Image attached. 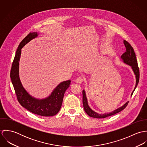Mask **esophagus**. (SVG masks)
Returning a JSON list of instances; mask_svg holds the SVG:
<instances>
[{
    "label": "esophagus",
    "instance_id": "1",
    "mask_svg": "<svg viewBox=\"0 0 147 147\" xmlns=\"http://www.w3.org/2000/svg\"><path fill=\"white\" fill-rule=\"evenodd\" d=\"M83 81V78H82V77H78V78L76 79V82L77 83H79V84L82 83Z\"/></svg>",
    "mask_w": 147,
    "mask_h": 147
}]
</instances>
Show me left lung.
Returning <instances> with one entry per match:
<instances>
[{
  "instance_id": "obj_1",
  "label": "left lung",
  "mask_w": 147,
  "mask_h": 147,
  "mask_svg": "<svg viewBox=\"0 0 147 147\" xmlns=\"http://www.w3.org/2000/svg\"><path fill=\"white\" fill-rule=\"evenodd\" d=\"M123 43L126 47V51L125 53H123L122 55L121 58L123 63H125L126 64H128V65H129L131 67V68L135 75V78H136V85L135 86L134 89L133 90L132 92L131 93V96H132L134 90H135L139 82V76H140L139 69L138 65L136 55H135V53L134 52V50L132 47L131 46V45L128 42H127L125 40H123ZM128 101L126 102V103L123 106L119 107V108L115 109V110H114L110 113H104V114H99V113H97L95 112L94 111H93L89 107V106L88 105L85 91V90H83V104L84 110H85V113L90 117H93V118H105L107 117L113 115L117 113H119L123 109H125L128 104Z\"/></svg>"
}]
</instances>
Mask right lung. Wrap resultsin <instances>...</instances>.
Segmentation results:
<instances>
[{"mask_svg": "<svg viewBox=\"0 0 147 147\" xmlns=\"http://www.w3.org/2000/svg\"><path fill=\"white\" fill-rule=\"evenodd\" d=\"M38 34L37 32L30 33L20 42L12 63L10 77L18 101L22 107L35 114L43 117H51L59 111L62 105L64 93L69 88L71 81L61 82L48 97L39 99L33 97L25 90L21 84L19 77V61L21 49L31 40L37 37Z\"/></svg>", "mask_w": 147, "mask_h": 147, "instance_id": "obj_1", "label": "right lung"}]
</instances>
